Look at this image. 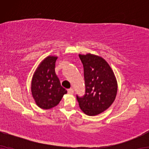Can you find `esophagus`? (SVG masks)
Wrapping results in <instances>:
<instances>
[{
	"label": "esophagus",
	"mask_w": 149,
	"mask_h": 149,
	"mask_svg": "<svg viewBox=\"0 0 149 149\" xmlns=\"http://www.w3.org/2000/svg\"><path fill=\"white\" fill-rule=\"evenodd\" d=\"M68 93H69V94H72L73 93H74V89L70 88V89H68Z\"/></svg>",
	"instance_id": "obj_1"
}]
</instances>
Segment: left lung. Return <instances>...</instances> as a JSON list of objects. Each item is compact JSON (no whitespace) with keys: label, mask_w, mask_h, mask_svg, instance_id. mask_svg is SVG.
I'll list each match as a JSON object with an SVG mask.
<instances>
[{"label":"left lung","mask_w":149,"mask_h":149,"mask_svg":"<svg viewBox=\"0 0 149 149\" xmlns=\"http://www.w3.org/2000/svg\"><path fill=\"white\" fill-rule=\"evenodd\" d=\"M84 68L85 94L77 95L83 113L95 116L105 111L115 101L117 81L111 67L104 59L96 55L79 54Z\"/></svg>","instance_id":"obj_1"}]
</instances>
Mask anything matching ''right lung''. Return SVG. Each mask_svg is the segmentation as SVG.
<instances>
[{
	"instance_id": "obj_1",
	"label": "right lung",
	"mask_w": 149,
	"mask_h": 149,
	"mask_svg": "<svg viewBox=\"0 0 149 149\" xmlns=\"http://www.w3.org/2000/svg\"><path fill=\"white\" fill-rule=\"evenodd\" d=\"M58 57L49 56L40 63L34 72L31 92L36 104L42 109H52L60 103L67 91L61 86L55 72Z\"/></svg>"
}]
</instances>
